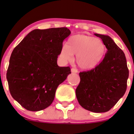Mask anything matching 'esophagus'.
Listing matches in <instances>:
<instances>
[{
  "mask_svg": "<svg viewBox=\"0 0 134 134\" xmlns=\"http://www.w3.org/2000/svg\"><path fill=\"white\" fill-rule=\"evenodd\" d=\"M77 69H74V68H72V69H71V72H72V73H77Z\"/></svg>",
  "mask_w": 134,
  "mask_h": 134,
  "instance_id": "esophagus-1",
  "label": "esophagus"
}]
</instances>
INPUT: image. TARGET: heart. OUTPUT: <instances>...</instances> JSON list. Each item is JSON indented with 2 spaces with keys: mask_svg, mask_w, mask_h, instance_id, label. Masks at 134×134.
Segmentation results:
<instances>
[{
  "mask_svg": "<svg viewBox=\"0 0 134 134\" xmlns=\"http://www.w3.org/2000/svg\"><path fill=\"white\" fill-rule=\"evenodd\" d=\"M105 46L101 40L86 35H75L70 36L67 45H63L59 53L62 63L72 62L74 55L79 68L89 70L96 67L103 57Z\"/></svg>",
  "mask_w": 134,
  "mask_h": 134,
  "instance_id": "heart-1",
  "label": "heart"
}]
</instances>
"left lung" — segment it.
I'll return each instance as SVG.
<instances>
[{"mask_svg":"<svg viewBox=\"0 0 134 134\" xmlns=\"http://www.w3.org/2000/svg\"><path fill=\"white\" fill-rule=\"evenodd\" d=\"M94 35L102 40L108 51L94 69L80 72L81 81L76 94L84 109L103 113L114 107L124 95L129 72L125 55L114 41L108 35Z\"/></svg>","mask_w":134,"mask_h":134,"instance_id":"8db88e82","label":"left lung"}]
</instances>
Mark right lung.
Instances as JSON below:
<instances>
[{
  "label": "right lung",
  "mask_w": 134,
  "mask_h": 134,
  "mask_svg": "<svg viewBox=\"0 0 134 134\" xmlns=\"http://www.w3.org/2000/svg\"><path fill=\"white\" fill-rule=\"evenodd\" d=\"M71 32L67 27L36 29L14 48L7 79L10 94L29 111L48 107L59 84L71 74L69 67H59L57 58L63 41Z\"/></svg>",
  "instance_id": "1"
}]
</instances>
